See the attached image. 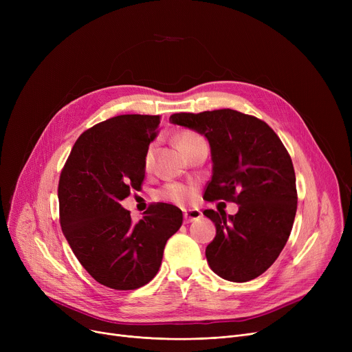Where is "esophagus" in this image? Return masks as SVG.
Returning a JSON list of instances; mask_svg holds the SVG:
<instances>
[{
  "label": "esophagus",
  "instance_id": "1",
  "mask_svg": "<svg viewBox=\"0 0 352 352\" xmlns=\"http://www.w3.org/2000/svg\"><path fill=\"white\" fill-rule=\"evenodd\" d=\"M202 217V212L199 210H186L184 211V221L186 223H192V221H197Z\"/></svg>",
  "mask_w": 352,
  "mask_h": 352
}]
</instances>
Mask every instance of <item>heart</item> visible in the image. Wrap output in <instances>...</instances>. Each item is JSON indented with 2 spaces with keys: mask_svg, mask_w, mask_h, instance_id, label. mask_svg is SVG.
<instances>
[{
  "mask_svg": "<svg viewBox=\"0 0 352 352\" xmlns=\"http://www.w3.org/2000/svg\"><path fill=\"white\" fill-rule=\"evenodd\" d=\"M198 140H202V138L199 135H197L195 133L184 131L177 137V144L181 150H184L187 145H190ZM154 155H155V146L150 145L148 146V150L145 151V157H144L145 170H151L153 162H154ZM162 195L168 201L175 202V204H186V202L191 201V198L194 195V190L191 187L182 186V184H170V186L164 190Z\"/></svg>",
  "mask_w": 352,
  "mask_h": 352,
  "instance_id": "obj_1",
  "label": "heart"
}]
</instances>
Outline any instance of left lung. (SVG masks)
Returning a JSON list of instances; mask_svg holds the SVG:
<instances>
[{
	"label": "left lung",
	"instance_id": "1",
	"mask_svg": "<svg viewBox=\"0 0 352 352\" xmlns=\"http://www.w3.org/2000/svg\"><path fill=\"white\" fill-rule=\"evenodd\" d=\"M170 122L210 142L212 177L204 199L238 204L235 215L204 211L217 228L206 248L210 268L232 283L256 278L281 254L297 212L295 173L285 146L264 121L230 108L179 113Z\"/></svg>",
	"mask_w": 352,
	"mask_h": 352
}]
</instances>
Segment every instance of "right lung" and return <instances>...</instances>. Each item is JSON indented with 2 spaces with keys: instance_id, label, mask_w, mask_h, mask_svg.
Segmentation results:
<instances>
[{
  "instance_id": "1",
  "label": "right lung",
  "mask_w": 352,
  "mask_h": 352,
  "mask_svg": "<svg viewBox=\"0 0 352 352\" xmlns=\"http://www.w3.org/2000/svg\"><path fill=\"white\" fill-rule=\"evenodd\" d=\"M160 116L126 114L102 121L74 144L58 184L60 223L81 265L97 283L135 289L157 275L164 247L182 211L158 202L134 223L121 201L140 190L144 157L158 135Z\"/></svg>"
}]
</instances>
